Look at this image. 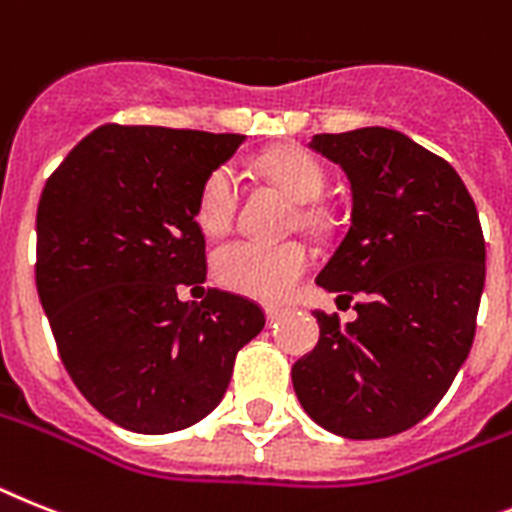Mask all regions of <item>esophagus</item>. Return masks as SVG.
Here are the masks:
<instances>
[{"instance_id": "34e87169", "label": "esophagus", "mask_w": 512, "mask_h": 512, "mask_svg": "<svg viewBox=\"0 0 512 512\" xmlns=\"http://www.w3.org/2000/svg\"><path fill=\"white\" fill-rule=\"evenodd\" d=\"M283 312H286V309H281V307H265V315H268V322H276L278 317L283 315Z\"/></svg>"}]
</instances>
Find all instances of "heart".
Listing matches in <instances>:
<instances>
[{"label": "heart", "mask_w": 512, "mask_h": 512, "mask_svg": "<svg viewBox=\"0 0 512 512\" xmlns=\"http://www.w3.org/2000/svg\"><path fill=\"white\" fill-rule=\"evenodd\" d=\"M260 171L296 203H315L325 190V171L315 156L299 148L273 150ZM242 197V179L231 166L210 171L197 195V221L210 234L231 226ZM216 276L223 286L263 302H281L294 291L309 268V252L299 242H255L234 239L216 252Z\"/></svg>", "instance_id": "1"}]
</instances>
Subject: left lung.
<instances>
[{
	"mask_svg": "<svg viewBox=\"0 0 512 512\" xmlns=\"http://www.w3.org/2000/svg\"><path fill=\"white\" fill-rule=\"evenodd\" d=\"M309 148L351 184V226L317 286L354 299L356 320L315 309L320 341L291 369L322 429L377 440L419 424L474 343L484 291L482 223L448 161L403 132L315 135Z\"/></svg>",
	"mask_w": 512,
	"mask_h": 512,
	"instance_id": "8db88e82",
	"label": "left lung"
}]
</instances>
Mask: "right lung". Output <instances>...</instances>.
<instances>
[{
	"instance_id": "right-lung-1",
	"label": "right lung",
	"mask_w": 512,
	"mask_h": 512,
	"mask_svg": "<svg viewBox=\"0 0 512 512\" xmlns=\"http://www.w3.org/2000/svg\"><path fill=\"white\" fill-rule=\"evenodd\" d=\"M244 135L103 124L49 176L36 213V286L77 390L140 435L192 427L265 328L244 296L176 291L208 276L197 195Z\"/></svg>"
}]
</instances>
